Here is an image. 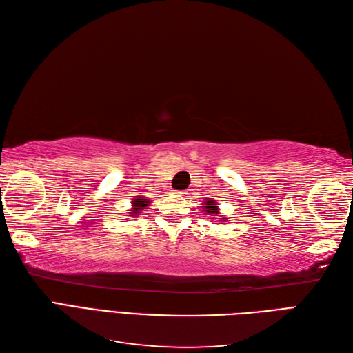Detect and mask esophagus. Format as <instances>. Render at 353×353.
<instances>
[{"instance_id": "1", "label": "esophagus", "mask_w": 353, "mask_h": 353, "mask_svg": "<svg viewBox=\"0 0 353 353\" xmlns=\"http://www.w3.org/2000/svg\"><path fill=\"white\" fill-rule=\"evenodd\" d=\"M179 194H185V193H184V191H179Z\"/></svg>"}]
</instances>
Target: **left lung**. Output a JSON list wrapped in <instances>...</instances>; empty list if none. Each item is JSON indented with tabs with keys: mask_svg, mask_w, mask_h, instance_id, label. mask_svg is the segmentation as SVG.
I'll return each instance as SVG.
<instances>
[{
	"mask_svg": "<svg viewBox=\"0 0 353 353\" xmlns=\"http://www.w3.org/2000/svg\"><path fill=\"white\" fill-rule=\"evenodd\" d=\"M203 209H205L206 213H209L210 216H218L219 215V209H218V203L212 199H206L205 203H203ZM221 221H225V218H219Z\"/></svg>",
	"mask_w": 353,
	"mask_h": 353,
	"instance_id": "8db88e82",
	"label": "left lung"
}]
</instances>
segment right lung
I'll return each instance as SVG.
<instances>
[{
  "instance_id": "obj_1",
  "label": "right lung",
  "mask_w": 353,
  "mask_h": 353,
  "mask_svg": "<svg viewBox=\"0 0 353 353\" xmlns=\"http://www.w3.org/2000/svg\"><path fill=\"white\" fill-rule=\"evenodd\" d=\"M132 209H131V215L130 216H135V215H140V213L150 205V200L144 196H137L135 199H132Z\"/></svg>"
}]
</instances>
